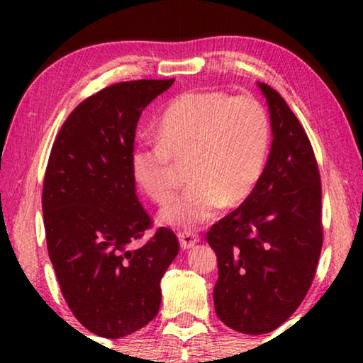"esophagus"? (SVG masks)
Masks as SVG:
<instances>
[{
	"instance_id": "1",
	"label": "esophagus",
	"mask_w": 363,
	"mask_h": 363,
	"mask_svg": "<svg viewBox=\"0 0 363 363\" xmlns=\"http://www.w3.org/2000/svg\"><path fill=\"white\" fill-rule=\"evenodd\" d=\"M178 240H180V246L183 250H191L198 242V236L190 231H180L178 233Z\"/></svg>"
}]
</instances>
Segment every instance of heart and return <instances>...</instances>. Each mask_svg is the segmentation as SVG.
Returning <instances> with one entry per match:
<instances>
[{"label": "heart", "mask_w": 363, "mask_h": 363, "mask_svg": "<svg viewBox=\"0 0 363 363\" xmlns=\"http://www.w3.org/2000/svg\"><path fill=\"white\" fill-rule=\"evenodd\" d=\"M157 137L133 147L132 175L147 196L167 205L182 182L177 163H188L191 185L162 211V221L195 228L213 220L223 206L241 205L256 190L271 125L255 97L190 91L160 113Z\"/></svg>", "instance_id": "b5f03b06"}]
</instances>
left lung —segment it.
Instances as JSON below:
<instances>
[{"label":"left lung","mask_w":363,"mask_h":363,"mask_svg":"<svg viewBox=\"0 0 363 363\" xmlns=\"http://www.w3.org/2000/svg\"><path fill=\"white\" fill-rule=\"evenodd\" d=\"M272 145L256 190L206 233L218 257L221 322L241 334L277 329L301 306L322 250V186L309 137L279 92L257 82Z\"/></svg>","instance_id":"left-lung-1"}]
</instances>
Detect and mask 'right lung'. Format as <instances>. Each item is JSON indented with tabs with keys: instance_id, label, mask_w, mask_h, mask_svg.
<instances>
[{
	"instance_id": "right-lung-1",
	"label": "right lung",
	"mask_w": 363,
	"mask_h": 363,
	"mask_svg": "<svg viewBox=\"0 0 363 363\" xmlns=\"http://www.w3.org/2000/svg\"><path fill=\"white\" fill-rule=\"evenodd\" d=\"M175 79L118 82L99 91L62 123L43 185L48 252L61 292L92 334L118 339L160 309V281L178 240L158 228L133 247L152 220L138 201L130 155L142 111Z\"/></svg>"
}]
</instances>
